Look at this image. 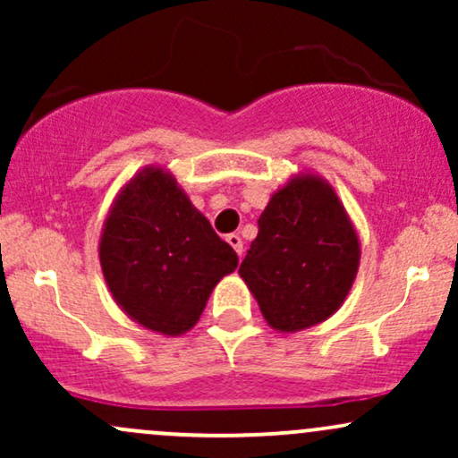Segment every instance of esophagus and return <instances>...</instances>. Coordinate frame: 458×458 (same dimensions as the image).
<instances>
[{"instance_id": "1", "label": "esophagus", "mask_w": 458, "mask_h": 458, "mask_svg": "<svg viewBox=\"0 0 458 458\" xmlns=\"http://www.w3.org/2000/svg\"><path fill=\"white\" fill-rule=\"evenodd\" d=\"M225 241H228V245L233 247V250L236 251V254H243V239H241L239 234H228L225 236Z\"/></svg>"}]
</instances>
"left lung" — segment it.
Masks as SVG:
<instances>
[{
  "label": "left lung",
  "mask_w": 458,
  "mask_h": 458,
  "mask_svg": "<svg viewBox=\"0 0 458 458\" xmlns=\"http://www.w3.org/2000/svg\"><path fill=\"white\" fill-rule=\"evenodd\" d=\"M360 256V236L335 189L299 172L269 198L239 276L269 327L295 334L338 312Z\"/></svg>",
  "instance_id": "obj_1"
}]
</instances>
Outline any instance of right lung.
Wrapping results in <instances>:
<instances>
[{"label":"right lung","mask_w":458,"mask_h":458,"mask_svg":"<svg viewBox=\"0 0 458 458\" xmlns=\"http://www.w3.org/2000/svg\"><path fill=\"white\" fill-rule=\"evenodd\" d=\"M98 260L115 306L161 335L191 329L213 288L239 265L236 251L161 165L141 167L120 187Z\"/></svg>","instance_id":"add662e5"}]
</instances>
